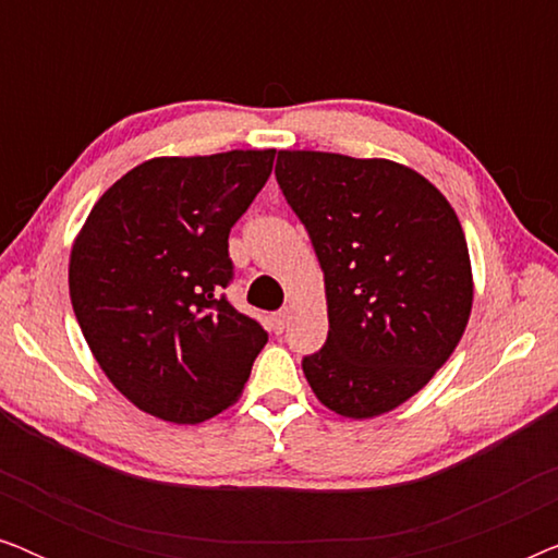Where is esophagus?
Returning <instances> with one entry per match:
<instances>
[{
  "label": "esophagus",
  "mask_w": 558,
  "mask_h": 558,
  "mask_svg": "<svg viewBox=\"0 0 558 558\" xmlns=\"http://www.w3.org/2000/svg\"><path fill=\"white\" fill-rule=\"evenodd\" d=\"M271 323H274V330H277V332H284V327L289 325V310H279V312H274Z\"/></svg>",
  "instance_id": "1"
}]
</instances>
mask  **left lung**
<instances>
[{
    "mask_svg": "<svg viewBox=\"0 0 558 558\" xmlns=\"http://www.w3.org/2000/svg\"><path fill=\"white\" fill-rule=\"evenodd\" d=\"M277 182L325 271V345L312 391L350 418L386 414L429 384L472 310L468 241L447 197L409 167L279 151Z\"/></svg>",
    "mask_w": 558,
    "mask_h": 558,
    "instance_id": "left-lung-1",
    "label": "left lung"
}]
</instances>
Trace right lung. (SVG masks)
<instances>
[{
  "label": "right lung",
  "mask_w": 558,
  "mask_h": 558,
  "mask_svg": "<svg viewBox=\"0 0 558 558\" xmlns=\"http://www.w3.org/2000/svg\"><path fill=\"white\" fill-rule=\"evenodd\" d=\"M274 149L149 159L106 190L71 254L90 353L134 407L197 424L239 399L269 340L228 302V233L269 180Z\"/></svg>",
  "instance_id": "right-lung-1"
}]
</instances>
